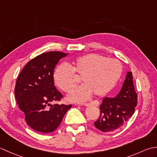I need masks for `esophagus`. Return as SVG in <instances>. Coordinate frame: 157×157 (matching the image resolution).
Wrapping results in <instances>:
<instances>
[{
  "label": "esophagus",
  "instance_id": "esophagus-1",
  "mask_svg": "<svg viewBox=\"0 0 157 157\" xmlns=\"http://www.w3.org/2000/svg\"><path fill=\"white\" fill-rule=\"evenodd\" d=\"M98 102L94 101V102H88V103H82V104H79V105H80V106H90V105L98 106Z\"/></svg>",
  "mask_w": 157,
  "mask_h": 157
}]
</instances>
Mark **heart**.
I'll list each match as a JSON object with an SVG mask.
<instances>
[{
    "label": "heart",
    "mask_w": 157,
    "mask_h": 157,
    "mask_svg": "<svg viewBox=\"0 0 157 157\" xmlns=\"http://www.w3.org/2000/svg\"><path fill=\"white\" fill-rule=\"evenodd\" d=\"M122 73V65L117 60L91 53L78 57L69 65H59L53 78L55 84L67 92L74 87L75 74L82 76L84 84L73 89L67 97L71 102H82L87 101L92 93L97 96L107 94L119 82Z\"/></svg>",
    "instance_id": "1"
}]
</instances>
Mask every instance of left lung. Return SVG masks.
Wrapping results in <instances>:
<instances>
[{"instance_id":"obj_1","label":"left lung","mask_w":157,"mask_h":157,"mask_svg":"<svg viewBox=\"0 0 157 157\" xmlns=\"http://www.w3.org/2000/svg\"><path fill=\"white\" fill-rule=\"evenodd\" d=\"M137 102L132 73L129 71L119 94L115 97L103 99L100 106L101 115L94 123L95 127L102 132H111L119 128L132 117Z\"/></svg>"}]
</instances>
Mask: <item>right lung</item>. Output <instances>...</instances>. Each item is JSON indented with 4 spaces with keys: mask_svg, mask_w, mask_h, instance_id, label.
I'll return each mask as SVG.
<instances>
[{
    "mask_svg": "<svg viewBox=\"0 0 157 157\" xmlns=\"http://www.w3.org/2000/svg\"><path fill=\"white\" fill-rule=\"evenodd\" d=\"M66 53L50 51L32 59L16 81L15 95L27 124L36 132L51 133L58 128L71 105H51L63 98L54 85L53 73Z\"/></svg>",
    "mask_w": 157,
    "mask_h": 157,
    "instance_id": "add662e5",
    "label": "right lung"
}]
</instances>
